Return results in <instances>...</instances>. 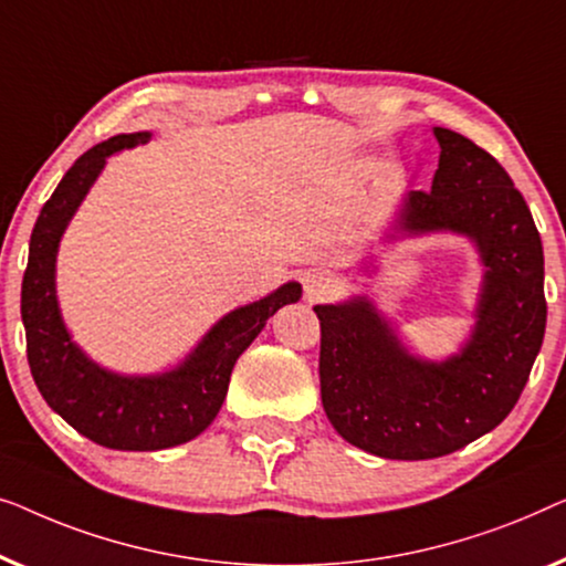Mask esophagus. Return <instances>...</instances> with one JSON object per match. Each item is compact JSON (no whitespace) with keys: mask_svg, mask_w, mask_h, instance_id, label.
<instances>
[{"mask_svg":"<svg viewBox=\"0 0 566 566\" xmlns=\"http://www.w3.org/2000/svg\"><path fill=\"white\" fill-rule=\"evenodd\" d=\"M331 286H333V280H331L328 274L313 272V274L305 276V294H307V300H321L323 294L331 292Z\"/></svg>","mask_w":566,"mask_h":566,"instance_id":"34e87169","label":"esophagus"}]
</instances>
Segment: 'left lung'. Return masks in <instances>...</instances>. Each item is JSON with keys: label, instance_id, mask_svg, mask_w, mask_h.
I'll return each instance as SVG.
<instances>
[{"label": "left lung", "instance_id": "8db88e82", "mask_svg": "<svg viewBox=\"0 0 566 566\" xmlns=\"http://www.w3.org/2000/svg\"><path fill=\"white\" fill-rule=\"evenodd\" d=\"M436 138L433 187L408 197L402 226L457 230L480 245L488 274L464 352L446 364L418 361L369 302L315 307L325 416L381 459L446 457L503 423L544 344V249L528 205L495 156L446 127Z\"/></svg>", "mask_w": 566, "mask_h": 566}]
</instances>
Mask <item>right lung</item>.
<instances>
[{
  "instance_id": "1",
  "label": "right lung",
  "mask_w": 566,
  "mask_h": 566,
  "mask_svg": "<svg viewBox=\"0 0 566 566\" xmlns=\"http://www.w3.org/2000/svg\"><path fill=\"white\" fill-rule=\"evenodd\" d=\"M148 133L115 135L76 158L38 214L22 276L28 364L43 400L86 439L117 451H158L192 441L212 423L228 395L230 371L269 317L300 300V284L222 317L177 371L117 377L71 344L55 305L53 269L63 228L115 150L146 143Z\"/></svg>"
}]
</instances>
